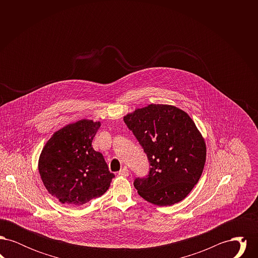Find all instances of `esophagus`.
Returning a JSON list of instances; mask_svg holds the SVG:
<instances>
[{
  "label": "esophagus",
  "instance_id": "34e87169",
  "mask_svg": "<svg viewBox=\"0 0 258 258\" xmlns=\"http://www.w3.org/2000/svg\"><path fill=\"white\" fill-rule=\"evenodd\" d=\"M118 174H119L120 176H123V177L128 176V169H127V167H126V166L123 167L120 171L118 172Z\"/></svg>",
  "mask_w": 258,
  "mask_h": 258
}]
</instances>
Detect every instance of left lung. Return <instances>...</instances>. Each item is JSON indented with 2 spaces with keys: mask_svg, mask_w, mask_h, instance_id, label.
I'll return each instance as SVG.
<instances>
[{
  "mask_svg": "<svg viewBox=\"0 0 258 258\" xmlns=\"http://www.w3.org/2000/svg\"><path fill=\"white\" fill-rule=\"evenodd\" d=\"M150 162L145 178H136L139 196L158 206L182 201L201 177L206 144L192 119L168 104H149L123 117Z\"/></svg>",
  "mask_w": 258,
  "mask_h": 258,
  "instance_id": "obj_1",
  "label": "left lung"
}]
</instances>
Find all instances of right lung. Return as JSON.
<instances>
[{"label":"right lung","instance_id":"obj_1","mask_svg":"<svg viewBox=\"0 0 258 258\" xmlns=\"http://www.w3.org/2000/svg\"><path fill=\"white\" fill-rule=\"evenodd\" d=\"M100 122L83 119L51 136L41 151L38 171L44 186L61 203L78 207L101 197L115 177L92 141Z\"/></svg>","mask_w":258,"mask_h":258}]
</instances>
